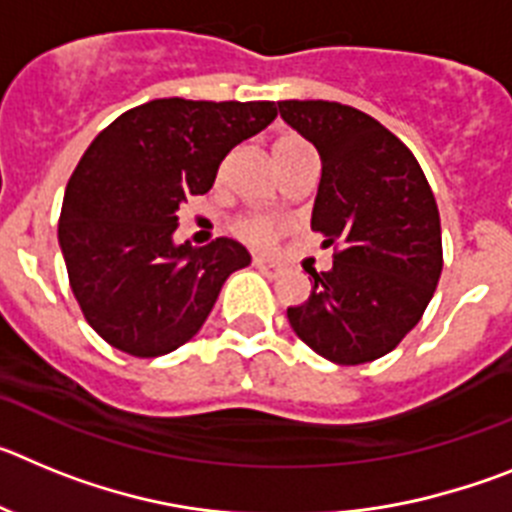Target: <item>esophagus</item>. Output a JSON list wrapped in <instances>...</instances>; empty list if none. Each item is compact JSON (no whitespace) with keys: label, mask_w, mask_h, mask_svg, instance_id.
<instances>
[{"label":"esophagus","mask_w":512,"mask_h":512,"mask_svg":"<svg viewBox=\"0 0 512 512\" xmlns=\"http://www.w3.org/2000/svg\"><path fill=\"white\" fill-rule=\"evenodd\" d=\"M253 264H256V269H259L264 277H277V274H279V266L274 264L271 259H256Z\"/></svg>","instance_id":"obj_1"}]
</instances>
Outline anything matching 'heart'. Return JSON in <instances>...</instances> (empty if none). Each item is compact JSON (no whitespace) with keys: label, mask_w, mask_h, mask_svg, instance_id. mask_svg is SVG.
Here are the masks:
<instances>
[{"label":"heart","mask_w":512,"mask_h":512,"mask_svg":"<svg viewBox=\"0 0 512 512\" xmlns=\"http://www.w3.org/2000/svg\"><path fill=\"white\" fill-rule=\"evenodd\" d=\"M305 153H312L310 143L302 140L300 135H279L274 140V158H277L279 169H287L292 161H297ZM233 233L241 238V241L251 243V246H271L282 235V225L277 220H269V217L259 215H246L238 217L233 223Z\"/></svg>","instance_id":"heart-1"}]
</instances>
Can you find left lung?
Listing matches in <instances>:
<instances>
[{"label":"left lung","mask_w":512,"mask_h":512,"mask_svg":"<svg viewBox=\"0 0 512 512\" xmlns=\"http://www.w3.org/2000/svg\"><path fill=\"white\" fill-rule=\"evenodd\" d=\"M284 122L323 161L312 230L333 269L287 318L323 359L356 366L390 354L423 318L443 269L441 217L418 158L372 115L341 102L284 99Z\"/></svg>","instance_id":"obj_1"}]
</instances>
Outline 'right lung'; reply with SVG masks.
Returning a JSON list of instances; mask_svg holds the SVG:
<instances>
[{"label": "right lung", "instance_id": "obj_1", "mask_svg": "<svg viewBox=\"0 0 512 512\" xmlns=\"http://www.w3.org/2000/svg\"><path fill=\"white\" fill-rule=\"evenodd\" d=\"M277 117L274 102L153 99L122 112L81 156L58 243L87 323L138 359L171 354L202 328L220 287L251 264L233 238L174 246L179 205L220 161Z\"/></svg>", "mask_w": 512, "mask_h": 512}]
</instances>
